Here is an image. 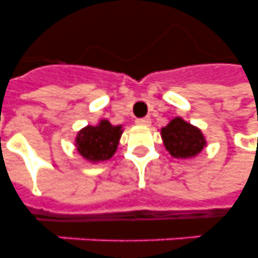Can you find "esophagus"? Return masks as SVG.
<instances>
[{
    "instance_id": "esophagus-1",
    "label": "esophagus",
    "mask_w": 258,
    "mask_h": 258,
    "mask_svg": "<svg viewBox=\"0 0 258 258\" xmlns=\"http://www.w3.org/2000/svg\"><path fill=\"white\" fill-rule=\"evenodd\" d=\"M135 123L139 125H150L151 124V119L150 117H139L135 120Z\"/></svg>"
}]
</instances>
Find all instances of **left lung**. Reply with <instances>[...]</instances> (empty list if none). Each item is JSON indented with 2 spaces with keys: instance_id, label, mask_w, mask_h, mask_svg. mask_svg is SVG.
Wrapping results in <instances>:
<instances>
[{
  "instance_id": "left-lung-1",
  "label": "left lung",
  "mask_w": 258,
  "mask_h": 258,
  "mask_svg": "<svg viewBox=\"0 0 258 258\" xmlns=\"http://www.w3.org/2000/svg\"><path fill=\"white\" fill-rule=\"evenodd\" d=\"M162 139L165 147L174 158L196 157L206 145L205 138L200 130L186 123L183 119L175 117L169 124L162 128Z\"/></svg>"
}]
</instances>
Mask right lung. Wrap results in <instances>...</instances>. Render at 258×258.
Instances as JSON below:
<instances>
[{"label":"right lung","mask_w":258,"mask_h":258,"mask_svg":"<svg viewBox=\"0 0 258 258\" xmlns=\"http://www.w3.org/2000/svg\"><path fill=\"white\" fill-rule=\"evenodd\" d=\"M121 135V125H112L101 120L97 125H87L78 134L76 147L79 154L91 162H103L116 151Z\"/></svg>","instance_id":"add662e5"}]
</instances>
